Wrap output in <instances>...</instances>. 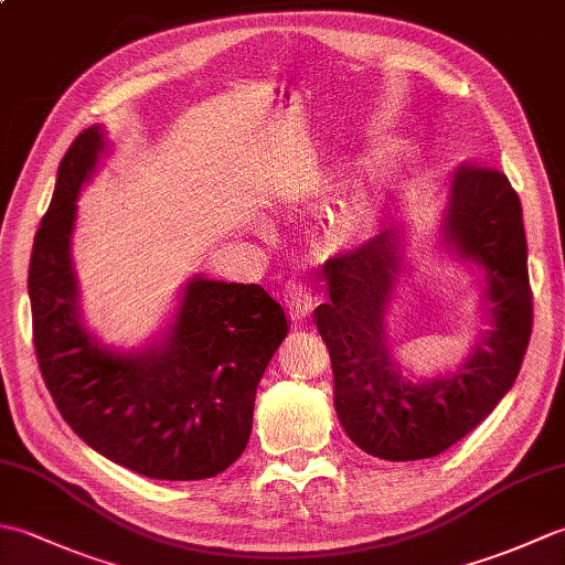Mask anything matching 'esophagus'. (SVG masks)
<instances>
[{"label":"esophagus","mask_w":565,"mask_h":565,"mask_svg":"<svg viewBox=\"0 0 565 565\" xmlns=\"http://www.w3.org/2000/svg\"><path fill=\"white\" fill-rule=\"evenodd\" d=\"M284 306L291 320H306L316 306V298L303 281H291L284 291Z\"/></svg>","instance_id":"1"}]
</instances>
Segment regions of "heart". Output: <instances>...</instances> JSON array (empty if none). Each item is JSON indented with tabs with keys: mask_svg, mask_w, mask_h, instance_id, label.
<instances>
[{
	"mask_svg": "<svg viewBox=\"0 0 565 565\" xmlns=\"http://www.w3.org/2000/svg\"><path fill=\"white\" fill-rule=\"evenodd\" d=\"M369 223H371L369 206H364V203H354V206H347L330 221L326 239L332 245L354 243V239H359L366 233Z\"/></svg>",
	"mask_w": 565,
	"mask_h": 565,
	"instance_id": "1",
	"label": "heart"
}]
</instances>
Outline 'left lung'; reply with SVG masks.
<instances>
[{
    "label": "left lung",
    "instance_id": "8db88e82",
    "mask_svg": "<svg viewBox=\"0 0 565 565\" xmlns=\"http://www.w3.org/2000/svg\"><path fill=\"white\" fill-rule=\"evenodd\" d=\"M444 239L488 274L493 326L473 356L447 379L403 381L383 318L401 269V235L383 233L328 262L330 303L316 326L330 350L334 411L371 456L417 461L447 451L493 413L522 369L534 306L526 271L522 203L495 167L466 162L454 174Z\"/></svg>",
    "mask_w": 565,
    "mask_h": 565
}]
</instances>
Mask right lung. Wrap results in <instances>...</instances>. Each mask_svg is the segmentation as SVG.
Instances as JSON below:
<instances>
[{"mask_svg":"<svg viewBox=\"0 0 565 565\" xmlns=\"http://www.w3.org/2000/svg\"><path fill=\"white\" fill-rule=\"evenodd\" d=\"M104 134L72 140L33 239V347L53 403L75 435L118 466L158 481H201L245 451L255 393L286 338L284 308L257 284L196 276L164 344L121 356L94 342L77 316L70 267L75 199L97 167Z\"/></svg>","mask_w":565,"mask_h":565,"instance_id":"obj_1","label":"right lung"}]
</instances>
